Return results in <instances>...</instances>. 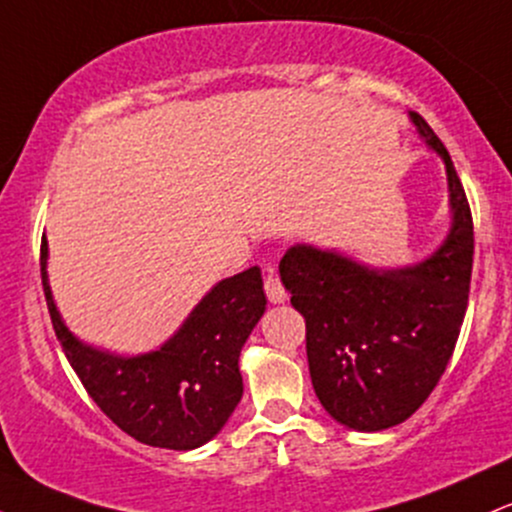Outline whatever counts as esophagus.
<instances>
[{"instance_id":"obj_1","label":"esophagus","mask_w":512,"mask_h":512,"mask_svg":"<svg viewBox=\"0 0 512 512\" xmlns=\"http://www.w3.org/2000/svg\"><path fill=\"white\" fill-rule=\"evenodd\" d=\"M264 291H267L269 303H286V298H289L284 284H281L279 276H274V274H267V279H264Z\"/></svg>"}]
</instances>
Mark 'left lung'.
<instances>
[{
    "label": "left lung",
    "instance_id": "8db88e82",
    "mask_svg": "<svg viewBox=\"0 0 512 512\" xmlns=\"http://www.w3.org/2000/svg\"><path fill=\"white\" fill-rule=\"evenodd\" d=\"M448 173L452 223L424 262L375 269L342 252L298 243L279 264L281 284L305 317L315 395L354 431H383L426 402L455 351L467 313L474 226L448 149L419 113H409Z\"/></svg>",
    "mask_w": 512,
    "mask_h": 512
}]
</instances>
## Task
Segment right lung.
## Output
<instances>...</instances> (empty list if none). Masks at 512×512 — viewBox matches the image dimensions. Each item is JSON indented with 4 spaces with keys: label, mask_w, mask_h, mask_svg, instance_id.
I'll list each match as a JSON object with an SVG mask.
<instances>
[{
    "label": "right lung",
    "mask_w": 512,
    "mask_h": 512,
    "mask_svg": "<svg viewBox=\"0 0 512 512\" xmlns=\"http://www.w3.org/2000/svg\"><path fill=\"white\" fill-rule=\"evenodd\" d=\"M40 276L64 356L115 426L168 450H195L221 431L243 397L240 349L267 305L260 267L219 281L166 344L139 356L93 349L67 330L52 301L45 236Z\"/></svg>",
    "instance_id": "1"
}]
</instances>
